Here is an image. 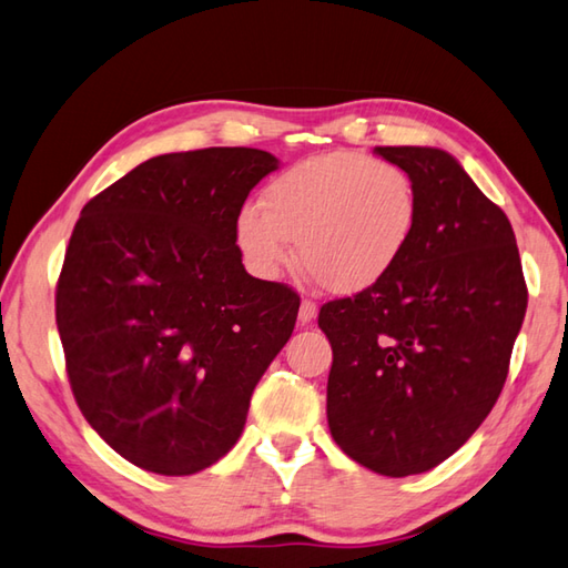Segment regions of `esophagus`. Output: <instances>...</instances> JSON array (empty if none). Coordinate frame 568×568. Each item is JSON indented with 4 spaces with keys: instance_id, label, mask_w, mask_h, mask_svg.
<instances>
[{
    "instance_id": "esophagus-1",
    "label": "esophagus",
    "mask_w": 568,
    "mask_h": 568,
    "mask_svg": "<svg viewBox=\"0 0 568 568\" xmlns=\"http://www.w3.org/2000/svg\"><path fill=\"white\" fill-rule=\"evenodd\" d=\"M317 317V305L313 303V300H303V303H300V313H297V322L300 325H310V322H313Z\"/></svg>"
}]
</instances>
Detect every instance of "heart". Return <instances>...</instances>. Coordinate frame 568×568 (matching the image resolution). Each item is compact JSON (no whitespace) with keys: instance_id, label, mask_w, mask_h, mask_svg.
<instances>
[{"instance_id":"1","label":"heart","mask_w":568,"mask_h":568,"mask_svg":"<svg viewBox=\"0 0 568 568\" xmlns=\"http://www.w3.org/2000/svg\"><path fill=\"white\" fill-rule=\"evenodd\" d=\"M418 226V192L398 164L362 152L297 162L239 211L236 241L248 268L277 277L297 261L327 293L369 291L402 263Z\"/></svg>"}]
</instances>
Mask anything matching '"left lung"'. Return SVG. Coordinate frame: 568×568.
Instances as JSON below:
<instances>
[{
    "label": "left lung",
    "mask_w": 568,
    "mask_h": 568,
    "mask_svg": "<svg viewBox=\"0 0 568 568\" xmlns=\"http://www.w3.org/2000/svg\"><path fill=\"white\" fill-rule=\"evenodd\" d=\"M410 174L418 226L382 283L320 307L332 344L327 424L388 477L436 468L490 414L527 313L505 211L446 150L376 148Z\"/></svg>",
    "instance_id": "obj_1"
}]
</instances>
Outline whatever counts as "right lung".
<instances>
[{"label":"right lung","mask_w":568,"mask_h":568,"mask_svg":"<svg viewBox=\"0 0 568 568\" xmlns=\"http://www.w3.org/2000/svg\"><path fill=\"white\" fill-rule=\"evenodd\" d=\"M271 152L160 154L93 196L65 248L55 325L75 404L122 458L194 475L236 446L300 297L246 273L236 219Z\"/></svg>","instance_id":"right-lung-1"}]
</instances>
